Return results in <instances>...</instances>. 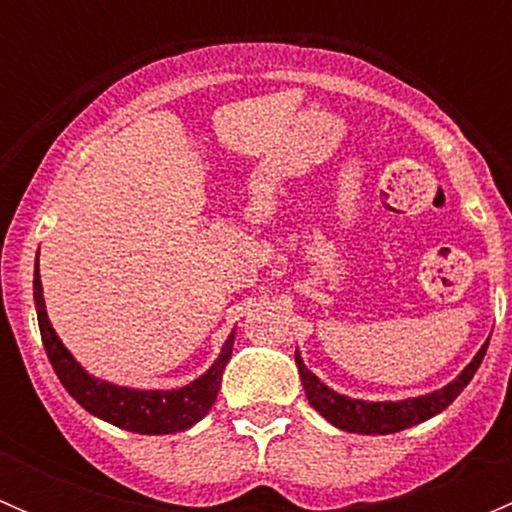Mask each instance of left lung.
<instances>
[{"label":"left lung","instance_id":"obj_1","mask_svg":"<svg viewBox=\"0 0 512 512\" xmlns=\"http://www.w3.org/2000/svg\"><path fill=\"white\" fill-rule=\"evenodd\" d=\"M488 342L490 339H485V344L478 349V354L473 356L471 364H468L451 384H446L443 389L431 391V394L426 396H414V399L401 401H364L337 394V391L329 389L324 381H319V376H314L312 371L304 366L299 352H294V361H297L304 394H307L314 411H319L332 426L342 428V431L364 433V436H376V433H381V436H384V433H396L404 431V428L409 426H416V423H423L426 418L448 409V406L456 401V396L466 389L468 381L473 379V374L478 371L480 361H483L485 356V349H488Z\"/></svg>","mask_w":512,"mask_h":512}]
</instances>
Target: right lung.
I'll list each match as a JSON object with an SVG mask.
<instances>
[{"instance_id":"1","label":"right lung","mask_w":512,"mask_h":512,"mask_svg":"<svg viewBox=\"0 0 512 512\" xmlns=\"http://www.w3.org/2000/svg\"><path fill=\"white\" fill-rule=\"evenodd\" d=\"M34 304L36 319H39L41 342H44L46 356L54 366L56 376L64 384V389L84 406L89 414H94L103 421L113 423L118 428H126L133 433H148V436H163V433H178L185 428L195 426L210 406L215 404L223 381V371L232 356V344H235V332L227 337L223 352L213 361L203 376H198L190 384L180 389H128V386L111 384L91 376L79 361L71 356L69 349L54 332L46 314L44 304V287L39 277V257L34 265Z\"/></svg>"}]
</instances>
